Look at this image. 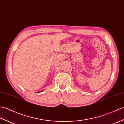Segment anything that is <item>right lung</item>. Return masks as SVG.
Returning <instances> with one entry per match:
<instances>
[{"mask_svg": "<svg viewBox=\"0 0 124 124\" xmlns=\"http://www.w3.org/2000/svg\"><path fill=\"white\" fill-rule=\"evenodd\" d=\"M42 91H39V92H42Z\"/></svg>", "mask_w": 124, "mask_h": 124, "instance_id": "add662e5", "label": "right lung"}]
</instances>
